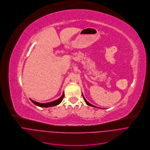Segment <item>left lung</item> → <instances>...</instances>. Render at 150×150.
I'll return each mask as SVG.
<instances>
[{"mask_svg": "<svg viewBox=\"0 0 150 150\" xmlns=\"http://www.w3.org/2000/svg\"><path fill=\"white\" fill-rule=\"evenodd\" d=\"M83 99H84V101H85V102L86 103V104L87 105H88V106H93V107H95V108H96L95 106H94V105H91V103H90L89 102H88L86 100V99L84 98V97L83 96Z\"/></svg>", "mask_w": 150, "mask_h": 150, "instance_id": "left-lung-1", "label": "left lung"}]
</instances>
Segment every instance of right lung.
Returning <instances> with one entry per match:
<instances>
[{
	"label": "right lung",
	"mask_w": 150,
	"mask_h": 150,
	"mask_svg": "<svg viewBox=\"0 0 150 150\" xmlns=\"http://www.w3.org/2000/svg\"><path fill=\"white\" fill-rule=\"evenodd\" d=\"M64 93L63 94V95L59 98L58 99L56 100H54V101H52L51 102H49V103H38V102H36L35 101H34L32 99H30L31 100V102L34 103L35 105L38 106H40V107H42V108H48V107H51V106H56L58 104L62 102V101L63 100V98H64Z\"/></svg>",
	"instance_id": "right-lung-1"
}]
</instances>
